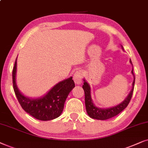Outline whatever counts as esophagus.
I'll use <instances>...</instances> for the list:
<instances>
[{"mask_svg":"<svg viewBox=\"0 0 148 148\" xmlns=\"http://www.w3.org/2000/svg\"><path fill=\"white\" fill-rule=\"evenodd\" d=\"M82 77H83V72H82V70H78L74 74L73 78H74V80L76 84H79L81 83Z\"/></svg>","mask_w":148,"mask_h":148,"instance_id":"esophagus-1","label":"esophagus"}]
</instances>
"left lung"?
<instances>
[{"mask_svg": "<svg viewBox=\"0 0 148 148\" xmlns=\"http://www.w3.org/2000/svg\"><path fill=\"white\" fill-rule=\"evenodd\" d=\"M130 62L132 64L131 60H130ZM132 74L134 76V80L133 82V88L131 90L128 97L126 98L125 101L122 102L121 104L118 105L115 107H112L110 108H107V109H101V108H98L92 103L91 97H90V88L88 84L84 80V85L82 86V88L84 89V98H85V106L86 112H87L88 115L90 118L94 119L97 120H107L119 114V113L125 110L127 106L129 105L130 101H131L132 96H133V92L134 90V84H135V75H134L133 70H132Z\"/></svg>", "mask_w": 148, "mask_h": 148, "instance_id": "left-lung-1", "label": "left lung"}]
</instances>
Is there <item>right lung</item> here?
Here are the masks:
<instances>
[{
    "mask_svg": "<svg viewBox=\"0 0 148 148\" xmlns=\"http://www.w3.org/2000/svg\"><path fill=\"white\" fill-rule=\"evenodd\" d=\"M17 59L13 69V86L21 108L32 116L40 121H51L60 116L68 95L75 86L72 77L59 82L43 97L29 99L19 91L15 82Z\"/></svg>",
    "mask_w": 148,
    "mask_h": 148,
    "instance_id": "add662e5",
    "label": "right lung"
}]
</instances>
